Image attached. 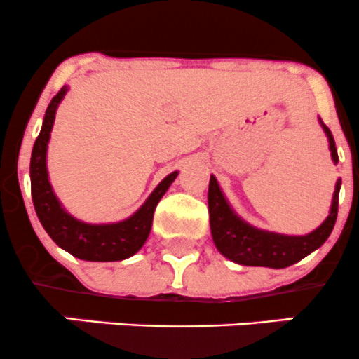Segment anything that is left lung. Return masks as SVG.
Instances as JSON below:
<instances>
[{"label":"left lung","instance_id":"1","mask_svg":"<svg viewBox=\"0 0 359 359\" xmlns=\"http://www.w3.org/2000/svg\"><path fill=\"white\" fill-rule=\"evenodd\" d=\"M320 123H322L323 130L329 137L332 160L337 165V148H335L332 132L322 120H320ZM339 191H341V179L335 184L329 217L318 229L306 233V236H284V233H275L252 227L243 218L237 217L225 199L217 179L211 175L208 187V208L215 246L225 258H229L233 263H239V265L269 266V269H285V266L294 265L329 239L335 220H337Z\"/></svg>","mask_w":359,"mask_h":359}]
</instances>
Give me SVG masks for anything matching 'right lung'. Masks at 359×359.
<instances>
[{
	"instance_id": "1",
	"label": "right lung",
	"mask_w": 359,
	"mask_h": 359,
	"mask_svg": "<svg viewBox=\"0 0 359 359\" xmlns=\"http://www.w3.org/2000/svg\"><path fill=\"white\" fill-rule=\"evenodd\" d=\"M67 90L69 89L65 86L51 100L30 156V191L37 218L51 239L75 258L86 262H120L130 258L148 239L156 205L177 179L179 172H172L165 177L141 208L132 217L116 224H86L67 213L53 192L46 167L48 142L55 123V113Z\"/></svg>"
}]
</instances>
